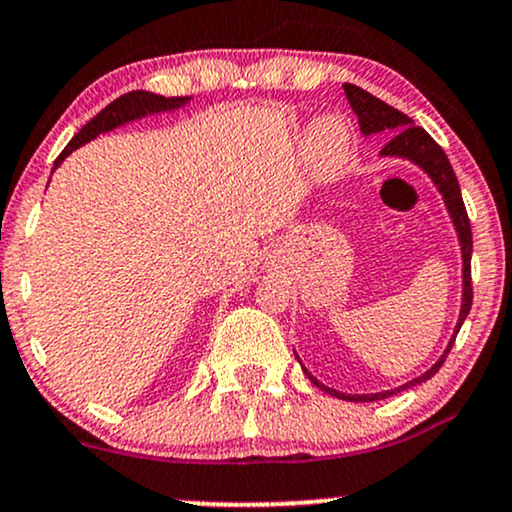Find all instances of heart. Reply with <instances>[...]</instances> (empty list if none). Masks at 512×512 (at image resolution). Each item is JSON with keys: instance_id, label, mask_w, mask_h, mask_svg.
<instances>
[{"instance_id": "b5f03b06", "label": "heart", "mask_w": 512, "mask_h": 512, "mask_svg": "<svg viewBox=\"0 0 512 512\" xmlns=\"http://www.w3.org/2000/svg\"><path fill=\"white\" fill-rule=\"evenodd\" d=\"M346 151H349V129L337 115H325L310 129L308 158L320 173L330 175L342 166Z\"/></svg>"}]
</instances>
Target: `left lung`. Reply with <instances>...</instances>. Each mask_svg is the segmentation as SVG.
Segmentation results:
<instances>
[{"mask_svg":"<svg viewBox=\"0 0 512 512\" xmlns=\"http://www.w3.org/2000/svg\"><path fill=\"white\" fill-rule=\"evenodd\" d=\"M344 93H346V98H349L351 110L358 115V127H361V132L366 134V137L368 134H378V132L390 134V142L380 149V156L407 158V161L414 163V166H419L428 175V178L433 180V185H436L440 195H443L445 207H448V214L452 219V226H455V231H457V240H460V250H462L460 320H457L455 334H452L448 349L443 351V356H440L438 361L426 370V373H421L419 378L409 380V383L399 385L397 390L375 392V395H346V392L332 390V387L322 385L320 380L313 378V375L303 368V373L308 375L310 383H315L320 390L330 392V395H334V397L346 399V402H375V399H385V397L395 395V392H399V390H407V387L426 383L428 378H433V375L438 373V368L443 366L445 356L450 354L452 342H455L457 332H460L464 317H467L469 310H472V226H469L467 209H464V202H462L460 182H457L455 170H452L445 151L436 144V139H433L424 127H416L411 117L399 113V110L392 108V105L383 103L380 98L370 96V93L363 91V88H358L354 84H344ZM298 363H301V358H298Z\"/></svg>","mask_w":512,"mask_h":512,"instance_id":"8db88e82","label":"left lung"}]
</instances>
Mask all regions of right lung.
Masks as SVG:
<instances>
[{"label":"right lung","mask_w":512,"mask_h":512,"mask_svg":"<svg viewBox=\"0 0 512 512\" xmlns=\"http://www.w3.org/2000/svg\"><path fill=\"white\" fill-rule=\"evenodd\" d=\"M187 101H190V96L166 98V96H156V93H149V91H129V93H125V96L115 98L113 103L105 105L101 113L93 117L91 122H86V125L74 134L72 142L64 146L62 154L57 156L55 168L60 166L64 158L72 154L74 149H79V146H84L86 142H91V139H96L98 134L110 132V129L127 125V122H132V120H142V117H146V115L178 110Z\"/></svg>","instance_id":"add662e5"}]
</instances>
